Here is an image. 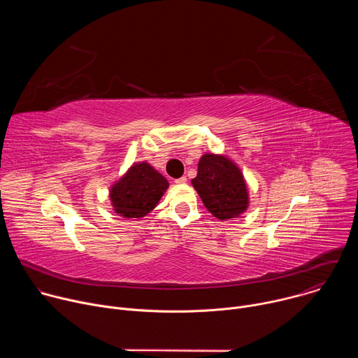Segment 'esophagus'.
Segmentation results:
<instances>
[{
  "mask_svg": "<svg viewBox=\"0 0 358 358\" xmlns=\"http://www.w3.org/2000/svg\"><path fill=\"white\" fill-rule=\"evenodd\" d=\"M176 184H178V185H184V184H187V178H185V177H180V178H177V180H176Z\"/></svg>",
  "mask_w": 358,
  "mask_h": 358,
  "instance_id": "1",
  "label": "esophagus"
}]
</instances>
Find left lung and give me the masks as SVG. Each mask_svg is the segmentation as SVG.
<instances>
[{"mask_svg": "<svg viewBox=\"0 0 358 358\" xmlns=\"http://www.w3.org/2000/svg\"><path fill=\"white\" fill-rule=\"evenodd\" d=\"M206 208L218 220L238 218L249 206V194L241 169L228 157L207 152L199 159L191 180Z\"/></svg>", "mask_w": 358, "mask_h": 358, "instance_id": "8db88e82", "label": "left lung"}]
</instances>
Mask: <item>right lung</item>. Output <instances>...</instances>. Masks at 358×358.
<instances>
[{
    "instance_id": "add662e5",
    "label": "right lung",
    "mask_w": 358,
    "mask_h": 358,
    "mask_svg": "<svg viewBox=\"0 0 358 358\" xmlns=\"http://www.w3.org/2000/svg\"><path fill=\"white\" fill-rule=\"evenodd\" d=\"M169 188L164 176L148 163H136L110 188L113 210L123 218H141L156 208Z\"/></svg>"
}]
</instances>
